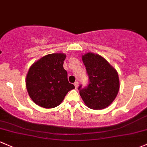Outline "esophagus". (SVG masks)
I'll return each instance as SVG.
<instances>
[{
    "label": "esophagus",
    "instance_id": "obj_1",
    "mask_svg": "<svg viewBox=\"0 0 147 147\" xmlns=\"http://www.w3.org/2000/svg\"><path fill=\"white\" fill-rule=\"evenodd\" d=\"M74 85H75V88H76V89H77V88H78V86H79V82H78V81L75 82L74 83Z\"/></svg>",
    "mask_w": 147,
    "mask_h": 147
}]
</instances>
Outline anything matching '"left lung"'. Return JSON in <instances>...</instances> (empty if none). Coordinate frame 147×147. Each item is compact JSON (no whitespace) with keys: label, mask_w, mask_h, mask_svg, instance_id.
<instances>
[{"label":"left lung","mask_w":147,"mask_h":147,"mask_svg":"<svg viewBox=\"0 0 147 147\" xmlns=\"http://www.w3.org/2000/svg\"><path fill=\"white\" fill-rule=\"evenodd\" d=\"M82 61L89 77V84L78 87L80 94L89 109L101 110L109 106L118 93L120 82L117 71L99 55L88 53Z\"/></svg>","instance_id":"obj_1"}]
</instances>
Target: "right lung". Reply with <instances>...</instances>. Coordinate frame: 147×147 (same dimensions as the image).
<instances>
[{"label":"right lung","mask_w":147,"mask_h":147,"mask_svg":"<svg viewBox=\"0 0 147 147\" xmlns=\"http://www.w3.org/2000/svg\"><path fill=\"white\" fill-rule=\"evenodd\" d=\"M66 55L52 53L34 63L26 78L29 96L38 106L46 109L58 106L75 86L68 82L67 72L63 68Z\"/></svg>","instance_id":"add662e5"}]
</instances>
